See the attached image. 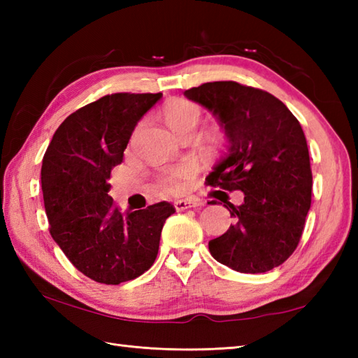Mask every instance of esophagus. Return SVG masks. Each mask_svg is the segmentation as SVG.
Wrapping results in <instances>:
<instances>
[{
  "mask_svg": "<svg viewBox=\"0 0 358 358\" xmlns=\"http://www.w3.org/2000/svg\"><path fill=\"white\" fill-rule=\"evenodd\" d=\"M173 206L177 210H186V209H192V208H201L203 203L195 201V200H178L173 203Z\"/></svg>",
  "mask_w": 358,
  "mask_h": 358,
  "instance_id": "esophagus-1",
  "label": "esophagus"
}]
</instances>
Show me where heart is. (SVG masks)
Here are the masks:
<instances>
[{
	"label": "heart",
	"instance_id": "heart-1",
	"mask_svg": "<svg viewBox=\"0 0 358 358\" xmlns=\"http://www.w3.org/2000/svg\"><path fill=\"white\" fill-rule=\"evenodd\" d=\"M201 108L196 103L189 100H175L166 106L163 110V117L175 134L178 136H183L195 131L196 124L201 120ZM189 175H191V169L187 166L164 167L159 172V186L166 192H181L185 189Z\"/></svg>",
	"mask_w": 358,
	"mask_h": 358
}]
</instances>
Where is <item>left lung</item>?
<instances>
[{
	"label": "left lung",
	"mask_w": 358,
	"mask_h": 358,
	"mask_svg": "<svg viewBox=\"0 0 358 358\" xmlns=\"http://www.w3.org/2000/svg\"><path fill=\"white\" fill-rule=\"evenodd\" d=\"M185 95L215 113L229 141V152L208 183L245 192L237 208L224 201L234 224L209 241L212 257L243 273L277 268L299 246L313 194L299 120L278 98L237 81L204 83Z\"/></svg>",
	"instance_id": "8db88e82"
}]
</instances>
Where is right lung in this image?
Returning a JSON list of instances; mask_svg holds the SVG:
<instances>
[{
    "mask_svg": "<svg viewBox=\"0 0 358 358\" xmlns=\"http://www.w3.org/2000/svg\"><path fill=\"white\" fill-rule=\"evenodd\" d=\"M158 94L104 95L67 117L43 157L41 189L49 232L80 272L103 285L140 277L154 264L173 204L121 212L108 195L110 172Z\"/></svg>",
    "mask_w": 358,
    "mask_h": 358,
    "instance_id": "1",
    "label": "right lung"
}]
</instances>
